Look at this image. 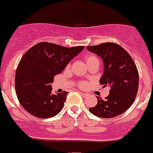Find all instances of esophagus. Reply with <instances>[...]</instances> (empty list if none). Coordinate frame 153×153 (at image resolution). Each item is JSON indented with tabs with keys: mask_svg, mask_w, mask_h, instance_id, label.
Listing matches in <instances>:
<instances>
[{
	"mask_svg": "<svg viewBox=\"0 0 153 153\" xmlns=\"http://www.w3.org/2000/svg\"><path fill=\"white\" fill-rule=\"evenodd\" d=\"M80 96H82V97H84V98H85L87 96V94L84 93V92H80Z\"/></svg>",
	"mask_w": 153,
	"mask_h": 153,
	"instance_id": "1",
	"label": "esophagus"
}]
</instances>
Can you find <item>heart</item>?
<instances>
[{
	"instance_id": "heart-1",
	"label": "heart",
	"mask_w": 153,
	"mask_h": 153,
	"mask_svg": "<svg viewBox=\"0 0 153 153\" xmlns=\"http://www.w3.org/2000/svg\"><path fill=\"white\" fill-rule=\"evenodd\" d=\"M84 62L86 63L87 66H88L89 65L95 64V63H98V64H99V59H98L96 56L94 55L85 56V57H84ZM85 85H86V84L84 82L80 83V87H81V88H84Z\"/></svg>"
}]
</instances>
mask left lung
I'll return each mask as SVG.
<instances>
[{
    "mask_svg": "<svg viewBox=\"0 0 153 153\" xmlns=\"http://www.w3.org/2000/svg\"><path fill=\"white\" fill-rule=\"evenodd\" d=\"M87 49L102 58L104 70L100 84L111 88L105 100L97 96V104L89 111L103 118L120 115L131 107L137 93L139 74L136 65L126 50L114 42L89 46Z\"/></svg>",
    "mask_w": 153,
    "mask_h": 153,
    "instance_id": "8db88e82",
    "label": "left lung"
}]
</instances>
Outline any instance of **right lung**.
I'll return each mask as SVG.
<instances>
[{"mask_svg": "<svg viewBox=\"0 0 153 153\" xmlns=\"http://www.w3.org/2000/svg\"><path fill=\"white\" fill-rule=\"evenodd\" d=\"M84 48L43 42L24 53L16 69L15 88L19 102L28 113L37 118H49L62 111L68 92L52 94L51 84L54 76L62 73Z\"/></svg>", "mask_w": 153, "mask_h": 153, "instance_id": "1", "label": "right lung"}]
</instances>
